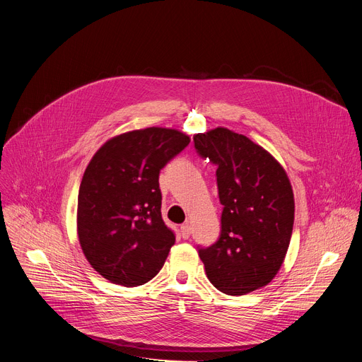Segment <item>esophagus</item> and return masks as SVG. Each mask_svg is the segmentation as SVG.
I'll list each match as a JSON object with an SVG mask.
<instances>
[{
    "mask_svg": "<svg viewBox=\"0 0 362 362\" xmlns=\"http://www.w3.org/2000/svg\"><path fill=\"white\" fill-rule=\"evenodd\" d=\"M180 233H182L183 239H187L190 236V225L189 223H183L180 226Z\"/></svg>",
    "mask_w": 362,
    "mask_h": 362,
    "instance_id": "1",
    "label": "esophagus"
}]
</instances>
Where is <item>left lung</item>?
I'll return each instance as SVG.
<instances>
[{"instance_id": "left-lung-1", "label": "left lung", "mask_w": 362, "mask_h": 362, "mask_svg": "<svg viewBox=\"0 0 362 362\" xmlns=\"http://www.w3.org/2000/svg\"><path fill=\"white\" fill-rule=\"evenodd\" d=\"M199 156L216 165L223 204L219 239L199 247L206 275L228 295L268 285L291 242L295 202L284 168L243 134L216 127L193 136Z\"/></svg>"}]
</instances>
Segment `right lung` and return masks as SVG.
<instances>
[{"instance_id":"1","label":"right lung","mask_w":362,"mask_h":362,"mask_svg":"<svg viewBox=\"0 0 362 362\" xmlns=\"http://www.w3.org/2000/svg\"><path fill=\"white\" fill-rule=\"evenodd\" d=\"M189 143L179 130L147 127L107 140L90 160L77 233L90 265L112 284L139 286L163 268L176 238L162 219L159 173Z\"/></svg>"}]
</instances>
